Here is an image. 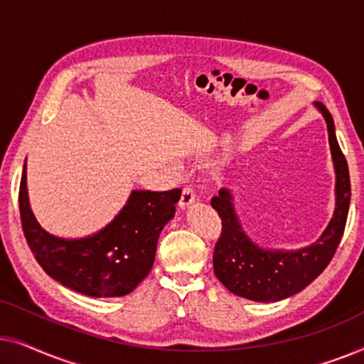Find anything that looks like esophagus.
I'll return each instance as SVG.
<instances>
[{
	"mask_svg": "<svg viewBox=\"0 0 364 364\" xmlns=\"http://www.w3.org/2000/svg\"><path fill=\"white\" fill-rule=\"evenodd\" d=\"M193 202H196V192H193V188L192 187H183L181 200H178V207L186 210V208L191 207Z\"/></svg>",
	"mask_w": 364,
	"mask_h": 364,
	"instance_id": "34e87169",
	"label": "esophagus"
}]
</instances>
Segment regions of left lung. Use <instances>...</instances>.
I'll return each instance as SVG.
<instances>
[{
	"instance_id": "obj_1",
	"label": "left lung",
	"mask_w": 364,
	"mask_h": 364,
	"mask_svg": "<svg viewBox=\"0 0 364 364\" xmlns=\"http://www.w3.org/2000/svg\"><path fill=\"white\" fill-rule=\"evenodd\" d=\"M316 106L326 121L336 173V205L331 222L310 247L293 252L265 250L243 232L233 207L232 192L222 188L210 202L222 218V233L213 250V272L233 295L265 303L295 295L325 270L340 245L350 210V172L346 159L338 146L331 114L321 104Z\"/></svg>"
}]
</instances>
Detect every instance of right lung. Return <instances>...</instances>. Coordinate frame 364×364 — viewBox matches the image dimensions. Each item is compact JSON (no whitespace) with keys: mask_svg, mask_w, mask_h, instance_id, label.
I'll list each match as a JSON object with an SVG mask.
<instances>
[{"mask_svg":"<svg viewBox=\"0 0 364 364\" xmlns=\"http://www.w3.org/2000/svg\"><path fill=\"white\" fill-rule=\"evenodd\" d=\"M181 188L132 191L116 218L91 237L61 238L44 230L28 200L26 162L19 183V213L34 258L66 288L94 298L124 296L149 275L162 228L176 213Z\"/></svg>","mask_w":364,"mask_h":364,"instance_id":"1","label":"right lung"}]
</instances>
